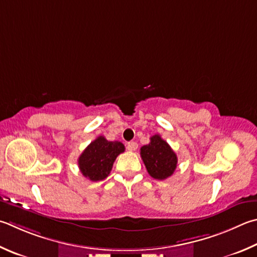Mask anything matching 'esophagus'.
I'll return each instance as SVG.
<instances>
[{
	"mask_svg": "<svg viewBox=\"0 0 257 257\" xmlns=\"http://www.w3.org/2000/svg\"><path fill=\"white\" fill-rule=\"evenodd\" d=\"M127 148L129 149V151H136V149L138 148V144L136 142H129L127 144Z\"/></svg>",
	"mask_w": 257,
	"mask_h": 257,
	"instance_id": "1",
	"label": "esophagus"
}]
</instances>
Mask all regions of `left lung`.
Listing matches in <instances>:
<instances>
[{"label":"left lung","instance_id":"8db88e82","mask_svg":"<svg viewBox=\"0 0 257 257\" xmlns=\"http://www.w3.org/2000/svg\"><path fill=\"white\" fill-rule=\"evenodd\" d=\"M141 156L148 174L156 180L167 179L176 169V154L160 135H154L151 143L141 148Z\"/></svg>","mask_w":257,"mask_h":257}]
</instances>
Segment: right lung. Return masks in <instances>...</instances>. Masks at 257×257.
<instances>
[{
    "label": "right lung",
    "mask_w": 257,
    "mask_h": 257,
    "mask_svg": "<svg viewBox=\"0 0 257 257\" xmlns=\"http://www.w3.org/2000/svg\"><path fill=\"white\" fill-rule=\"evenodd\" d=\"M123 152L122 143L109 142L103 136H99L78 157L81 173L86 179L94 182L104 180L112 170L116 156Z\"/></svg>",
    "instance_id": "add662e5"
}]
</instances>
